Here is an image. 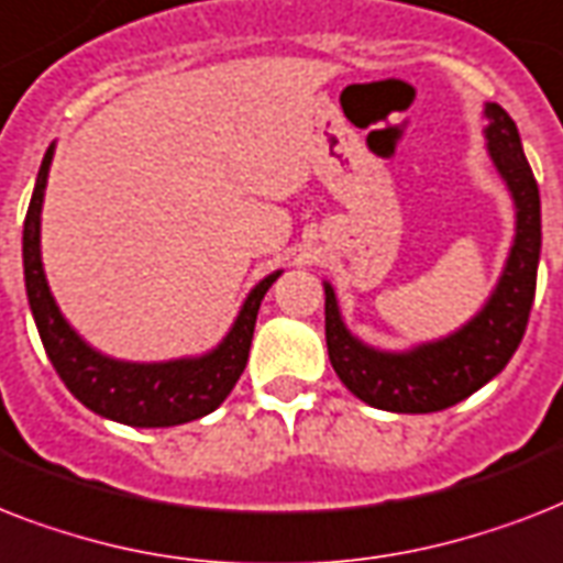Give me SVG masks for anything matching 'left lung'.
<instances>
[{
  "mask_svg": "<svg viewBox=\"0 0 563 563\" xmlns=\"http://www.w3.org/2000/svg\"><path fill=\"white\" fill-rule=\"evenodd\" d=\"M488 157L515 201V242L485 307L455 333L409 351H379L347 330L335 289L324 280V330L333 371L362 402L397 415L450 409L490 383L523 342L541 260V192L515 119L485 104Z\"/></svg>",
  "mask_w": 563,
  "mask_h": 563,
  "instance_id": "1",
  "label": "left lung"
}]
</instances>
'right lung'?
Returning <instances> with one entry per match:
<instances>
[{
  "label": "right lung",
  "mask_w": 563,
  "mask_h": 563,
  "mask_svg": "<svg viewBox=\"0 0 563 563\" xmlns=\"http://www.w3.org/2000/svg\"><path fill=\"white\" fill-rule=\"evenodd\" d=\"M52 157H55V143L48 145L46 157L40 163L37 184L22 224V272H25V295L40 342L46 347L57 376L87 409L125 427H178L216 411L245 371L260 303L283 272L268 274L247 291L228 335L201 356L169 362H125L104 356L75 333V327L66 321L52 298L43 272L40 212H43Z\"/></svg>",
  "instance_id": "right-lung-1"
}]
</instances>
